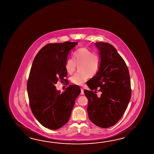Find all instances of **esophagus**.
Returning a JSON list of instances; mask_svg holds the SVG:
<instances>
[{
    "label": "esophagus",
    "instance_id": "obj_1",
    "mask_svg": "<svg viewBox=\"0 0 154 154\" xmlns=\"http://www.w3.org/2000/svg\"><path fill=\"white\" fill-rule=\"evenodd\" d=\"M84 89L81 88V95H84Z\"/></svg>",
    "mask_w": 154,
    "mask_h": 154
}]
</instances>
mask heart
I'll list each match as a JSON object with an SVG mask.
<instances>
[{
	"mask_svg": "<svg viewBox=\"0 0 154 154\" xmlns=\"http://www.w3.org/2000/svg\"><path fill=\"white\" fill-rule=\"evenodd\" d=\"M73 59L68 58L65 63L66 72L72 74L75 71L76 65H80L79 70L70 78L72 84L76 85H82L89 77L95 75L100 68L101 58L100 56L94 53L87 48L83 47L77 49L73 53Z\"/></svg>",
	"mask_w": 154,
	"mask_h": 154,
	"instance_id": "b5f03b06",
	"label": "heart"
}]
</instances>
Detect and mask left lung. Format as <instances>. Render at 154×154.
<instances>
[{"label":"left lung","instance_id":"obj_1","mask_svg":"<svg viewBox=\"0 0 154 154\" xmlns=\"http://www.w3.org/2000/svg\"><path fill=\"white\" fill-rule=\"evenodd\" d=\"M95 45L101 65L98 72L87 83L91 91L84 90L88 99L87 110L94 124L109 128L119 121L128 107L131 91L130 75L125 60L113 46L106 42ZM97 89L102 92L99 98L96 94Z\"/></svg>","mask_w":154,"mask_h":154}]
</instances>
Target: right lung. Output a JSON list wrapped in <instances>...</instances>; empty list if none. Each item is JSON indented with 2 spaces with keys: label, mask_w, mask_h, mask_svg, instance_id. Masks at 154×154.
I'll list each match as a JSON object with an SVG mask.
<instances>
[{
  "label": "right lung",
  "mask_w": 154,
  "mask_h": 154,
  "mask_svg": "<svg viewBox=\"0 0 154 154\" xmlns=\"http://www.w3.org/2000/svg\"><path fill=\"white\" fill-rule=\"evenodd\" d=\"M78 43L48 44L33 61L27 84L30 108L36 119L52 130L61 128L69 121L75 100L80 94L76 85H69L62 93L54 85L59 80L66 81V60Z\"/></svg>",
  "instance_id": "1"
}]
</instances>
